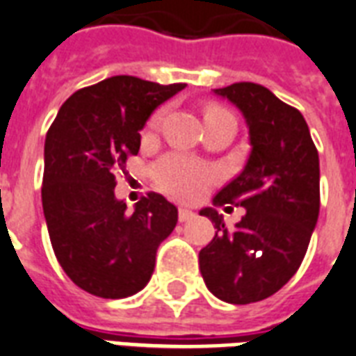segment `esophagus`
Instances as JSON below:
<instances>
[{
  "instance_id": "34e87169",
  "label": "esophagus",
  "mask_w": 356,
  "mask_h": 356,
  "mask_svg": "<svg viewBox=\"0 0 356 356\" xmlns=\"http://www.w3.org/2000/svg\"><path fill=\"white\" fill-rule=\"evenodd\" d=\"M196 216V213L194 211H190V209H179V222H188L192 220Z\"/></svg>"
}]
</instances>
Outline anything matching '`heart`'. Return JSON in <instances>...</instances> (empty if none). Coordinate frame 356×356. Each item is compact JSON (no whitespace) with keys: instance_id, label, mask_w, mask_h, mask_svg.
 <instances>
[{"instance_id":"obj_1","label":"heart","mask_w":356,"mask_h":356,"mask_svg":"<svg viewBox=\"0 0 356 356\" xmlns=\"http://www.w3.org/2000/svg\"><path fill=\"white\" fill-rule=\"evenodd\" d=\"M226 113V110H222L218 106H207L205 123ZM162 118H164V110H156L149 119L147 129H159ZM153 177L159 188L166 192L168 196L177 197V200H196L214 183L216 172L211 166H205L202 162L190 160L181 154H168L153 166Z\"/></svg>"}]
</instances>
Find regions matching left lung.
I'll use <instances>...</instances> for the list:
<instances>
[{"instance_id": "left-lung-1", "label": "left lung", "mask_w": 356, "mask_h": 356, "mask_svg": "<svg viewBox=\"0 0 356 356\" xmlns=\"http://www.w3.org/2000/svg\"><path fill=\"white\" fill-rule=\"evenodd\" d=\"M214 93L243 112L252 151L213 200L246 209L241 222L227 229L216 209L200 211L216 229L200 270L214 297L250 305L282 289L305 259L319 216V154L302 113L267 88L238 81Z\"/></svg>"}]
</instances>
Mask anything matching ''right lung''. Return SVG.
I'll use <instances>...</instances> for the list:
<instances>
[{"label":"right lung","mask_w":356,"mask_h":356,"mask_svg":"<svg viewBox=\"0 0 356 356\" xmlns=\"http://www.w3.org/2000/svg\"><path fill=\"white\" fill-rule=\"evenodd\" d=\"M184 86L112 76L70 95L48 129L42 211L51 248L95 297L124 298L147 286L160 243L177 224V207L156 192L129 213L113 190L149 115Z\"/></svg>","instance_id":"add662e5"}]
</instances>
